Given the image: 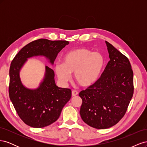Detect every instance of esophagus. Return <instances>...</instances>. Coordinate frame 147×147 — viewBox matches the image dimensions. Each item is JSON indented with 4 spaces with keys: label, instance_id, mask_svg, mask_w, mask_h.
Returning a JSON list of instances; mask_svg holds the SVG:
<instances>
[{
    "label": "esophagus",
    "instance_id": "1",
    "mask_svg": "<svg viewBox=\"0 0 147 147\" xmlns=\"http://www.w3.org/2000/svg\"><path fill=\"white\" fill-rule=\"evenodd\" d=\"M78 94V91H75V90H74V91H72V96H77Z\"/></svg>",
    "mask_w": 147,
    "mask_h": 147
}]
</instances>
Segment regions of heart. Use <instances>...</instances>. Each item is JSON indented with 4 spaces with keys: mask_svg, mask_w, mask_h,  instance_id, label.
<instances>
[{
    "mask_svg": "<svg viewBox=\"0 0 147 147\" xmlns=\"http://www.w3.org/2000/svg\"><path fill=\"white\" fill-rule=\"evenodd\" d=\"M104 65V59L99 53H92L86 48L68 51L64 56L63 64L57 63L55 70L63 82H68L74 74L75 81L82 87H90L99 79Z\"/></svg>",
    "mask_w": 147,
    "mask_h": 147,
    "instance_id": "1",
    "label": "heart"
}]
</instances>
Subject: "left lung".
I'll return each instance as SVG.
<instances>
[{"instance_id":"left-lung-1","label":"left lung","mask_w":147,"mask_h":147,"mask_svg":"<svg viewBox=\"0 0 147 147\" xmlns=\"http://www.w3.org/2000/svg\"><path fill=\"white\" fill-rule=\"evenodd\" d=\"M105 43L110 61L97 81L79 93L82 119L98 129L112 127L122 119L134 90L129 61L110 43Z\"/></svg>"}]
</instances>
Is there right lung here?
<instances>
[{
  "label": "right lung",
  "instance_id": "1",
  "mask_svg": "<svg viewBox=\"0 0 147 147\" xmlns=\"http://www.w3.org/2000/svg\"><path fill=\"white\" fill-rule=\"evenodd\" d=\"M68 44L66 40H36L22 48L11 61L10 99L22 121L30 127L41 128L55 122L70 100L72 91L56 85L54 71L48 66H45L43 81L36 90H29L23 85L20 70L27 59L32 56H44L53 64L58 53Z\"/></svg>",
  "mask_w": 147,
  "mask_h": 147
}]
</instances>
